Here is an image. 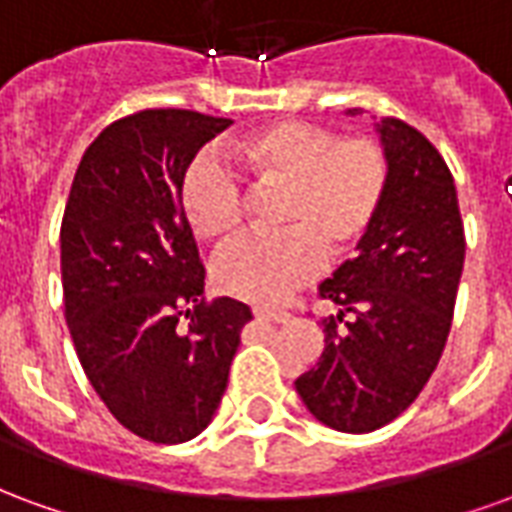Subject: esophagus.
Wrapping results in <instances>:
<instances>
[{"label": "esophagus", "mask_w": 512, "mask_h": 512, "mask_svg": "<svg viewBox=\"0 0 512 512\" xmlns=\"http://www.w3.org/2000/svg\"><path fill=\"white\" fill-rule=\"evenodd\" d=\"M255 315L257 321H266V323H285L288 321V312L282 310H263V307H255Z\"/></svg>", "instance_id": "obj_1"}]
</instances>
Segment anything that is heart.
<instances>
[{
    "label": "heart",
    "mask_w": 512,
    "mask_h": 512,
    "mask_svg": "<svg viewBox=\"0 0 512 512\" xmlns=\"http://www.w3.org/2000/svg\"><path fill=\"white\" fill-rule=\"evenodd\" d=\"M255 186H282L274 238H249L213 263L216 288L252 304H277L329 260L365 241L384 205L389 164L373 139H340L299 120H282L238 136L224 147ZM180 202L205 244L227 246L241 233L244 194L219 161L191 164Z\"/></svg>",
    "instance_id": "b5f03b06"
}]
</instances>
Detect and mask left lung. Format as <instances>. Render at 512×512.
Masks as SVG:
<instances>
[{
	"label": "left lung",
	"instance_id": "obj_1",
	"mask_svg": "<svg viewBox=\"0 0 512 512\" xmlns=\"http://www.w3.org/2000/svg\"><path fill=\"white\" fill-rule=\"evenodd\" d=\"M376 134L389 164L384 205L359 255L318 285L340 310L323 318L321 362L296 378L312 417L343 433L384 428L417 400L447 343L466 255L439 150L395 117Z\"/></svg>",
	"mask_w": 512,
	"mask_h": 512
}]
</instances>
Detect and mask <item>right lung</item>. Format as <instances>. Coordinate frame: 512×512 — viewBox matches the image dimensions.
Listing matches in <instances>:
<instances>
[{
  "label": "right lung",
  "mask_w": 512,
  "mask_h": 512,
  "mask_svg": "<svg viewBox=\"0 0 512 512\" xmlns=\"http://www.w3.org/2000/svg\"><path fill=\"white\" fill-rule=\"evenodd\" d=\"M230 123L186 109L117 120L84 150L62 216L76 356L112 417L156 444L211 425L252 318L227 296L205 304V268L180 202L197 150Z\"/></svg>",
  "instance_id": "1"
}]
</instances>
